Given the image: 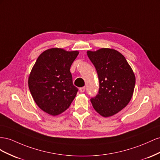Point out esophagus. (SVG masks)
Listing matches in <instances>:
<instances>
[{
    "label": "esophagus",
    "mask_w": 160,
    "mask_h": 160,
    "mask_svg": "<svg viewBox=\"0 0 160 160\" xmlns=\"http://www.w3.org/2000/svg\"><path fill=\"white\" fill-rule=\"evenodd\" d=\"M85 90H86V88L84 87H84H81V88H79V90H80V92H84Z\"/></svg>",
    "instance_id": "1"
}]
</instances>
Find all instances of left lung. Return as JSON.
<instances>
[{
    "label": "left lung",
    "instance_id": "8db88e82",
    "mask_svg": "<svg viewBox=\"0 0 160 160\" xmlns=\"http://www.w3.org/2000/svg\"><path fill=\"white\" fill-rule=\"evenodd\" d=\"M87 55L97 72L99 90L90 101L94 108L104 117L115 115L131 100L135 77L125 58L115 49L102 48Z\"/></svg>",
    "mask_w": 160,
    "mask_h": 160
}]
</instances>
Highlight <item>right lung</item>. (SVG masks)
Here are the masks:
<instances>
[{"label": "right lung", "instance_id": "1", "mask_svg": "<svg viewBox=\"0 0 160 160\" xmlns=\"http://www.w3.org/2000/svg\"><path fill=\"white\" fill-rule=\"evenodd\" d=\"M78 52L52 48L38 57L29 77L31 94L38 106L49 115H60L70 106L78 89L70 67Z\"/></svg>", "mask_w": 160, "mask_h": 160}]
</instances>
